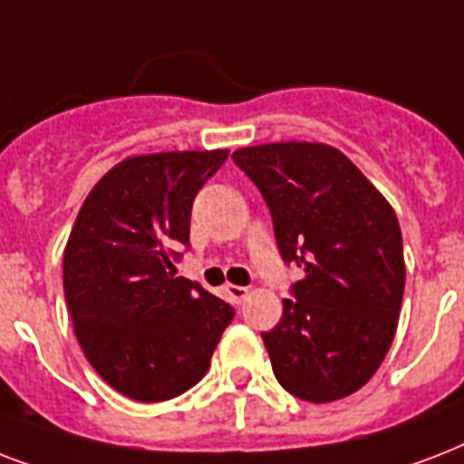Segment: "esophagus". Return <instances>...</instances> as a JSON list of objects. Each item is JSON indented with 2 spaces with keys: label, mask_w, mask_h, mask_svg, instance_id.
I'll list each match as a JSON object with an SVG mask.
<instances>
[{
  "label": "esophagus",
  "mask_w": 464,
  "mask_h": 464,
  "mask_svg": "<svg viewBox=\"0 0 464 464\" xmlns=\"http://www.w3.org/2000/svg\"><path fill=\"white\" fill-rule=\"evenodd\" d=\"M224 291L228 294V298H231L233 304H243L247 298V289L246 286H236V284H226Z\"/></svg>",
  "instance_id": "obj_1"
}]
</instances>
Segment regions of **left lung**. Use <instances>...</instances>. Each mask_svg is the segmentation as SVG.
Wrapping results in <instances>:
<instances>
[{"instance_id": "left-lung-1", "label": "left lung", "mask_w": 464, "mask_h": 464, "mask_svg": "<svg viewBox=\"0 0 464 464\" xmlns=\"http://www.w3.org/2000/svg\"><path fill=\"white\" fill-rule=\"evenodd\" d=\"M233 160L267 202L282 260L304 267L279 324L262 332L276 381L305 402L352 395L397 330L404 255L395 211L327 144L246 147Z\"/></svg>"}]
</instances>
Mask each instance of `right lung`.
Listing matches in <instances>:
<instances>
[{"mask_svg":"<svg viewBox=\"0 0 464 464\" xmlns=\"http://www.w3.org/2000/svg\"><path fill=\"white\" fill-rule=\"evenodd\" d=\"M226 149L132 156L89 192L64 247V298L86 359L111 388L163 402L202 381L231 305L175 276L189 214Z\"/></svg>","mask_w":464,"mask_h":464,"instance_id":"1","label":"right lung"}]
</instances>
